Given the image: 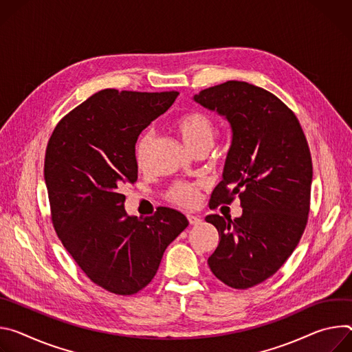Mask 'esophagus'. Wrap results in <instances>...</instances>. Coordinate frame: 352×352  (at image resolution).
Here are the masks:
<instances>
[{
  "label": "esophagus",
  "mask_w": 352,
  "mask_h": 352,
  "mask_svg": "<svg viewBox=\"0 0 352 352\" xmlns=\"http://www.w3.org/2000/svg\"><path fill=\"white\" fill-rule=\"evenodd\" d=\"M187 219L190 225H199L201 222V218L199 215H192V214H187Z\"/></svg>",
  "instance_id": "1"
}]
</instances>
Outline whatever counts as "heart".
<instances>
[{
    "label": "heart",
    "mask_w": 352,
    "mask_h": 352,
    "mask_svg": "<svg viewBox=\"0 0 352 352\" xmlns=\"http://www.w3.org/2000/svg\"><path fill=\"white\" fill-rule=\"evenodd\" d=\"M175 131L182 137L190 151H196L201 146H211L215 135V126L211 117L201 110H190L180 114L173 122ZM152 131L145 130L140 134L135 148L134 158L138 168H145L148 161V152L152 144ZM200 184L194 182H175L165 191V200L170 204L192 208L200 199Z\"/></svg>",
    "instance_id": "obj_1"
}]
</instances>
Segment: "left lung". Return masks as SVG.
I'll list each match as a JSON object with an SVG mask.
<instances>
[{
  "label": "left lung",
  "mask_w": 352,
  "mask_h": 352,
  "mask_svg": "<svg viewBox=\"0 0 352 352\" xmlns=\"http://www.w3.org/2000/svg\"><path fill=\"white\" fill-rule=\"evenodd\" d=\"M194 100L225 116L233 133L210 208L235 197L243 208L235 219L206 217L221 238L208 265L225 285L248 289L276 274L303 235L314 175L310 149L295 113L263 88L228 81Z\"/></svg>",
  "instance_id": "left-lung-1"
}]
</instances>
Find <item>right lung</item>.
Segmentation results:
<instances>
[{
	"label": "right lung",
	"mask_w": 352,
	"mask_h": 352,
	"mask_svg": "<svg viewBox=\"0 0 352 352\" xmlns=\"http://www.w3.org/2000/svg\"><path fill=\"white\" fill-rule=\"evenodd\" d=\"M177 95L103 89L65 114L47 142L45 180L57 236L85 276L116 295L145 288L188 225L166 207L129 217L120 192L138 177V135Z\"/></svg>",
	"instance_id": "add662e5"
}]
</instances>
